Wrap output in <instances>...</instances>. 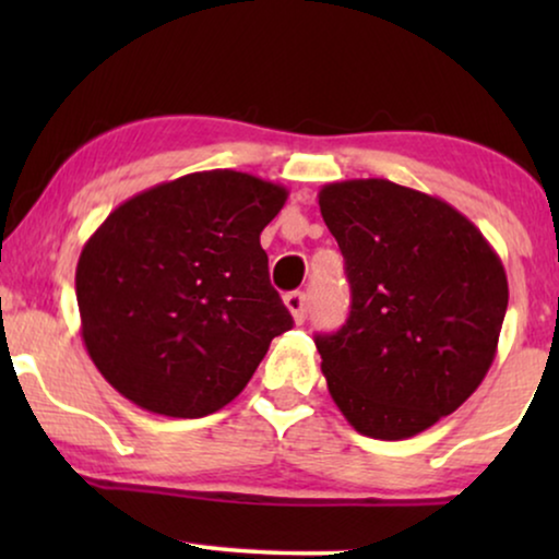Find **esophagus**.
Returning a JSON list of instances; mask_svg holds the SVG:
<instances>
[{"label": "esophagus", "instance_id": "esophagus-1", "mask_svg": "<svg viewBox=\"0 0 559 559\" xmlns=\"http://www.w3.org/2000/svg\"><path fill=\"white\" fill-rule=\"evenodd\" d=\"M285 305H287V310L293 312L295 323H302L305 316H308V297H305V293L285 295Z\"/></svg>", "mask_w": 559, "mask_h": 559}]
</instances>
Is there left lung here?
Masks as SVG:
<instances>
[{
	"mask_svg": "<svg viewBox=\"0 0 559 559\" xmlns=\"http://www.w3.org/2000/svg\"><path fill=\"white\" fill-rule=\"evenodd\" d=\"M318 203L350 285L346 325L316 338L328 392L361 435L415 438L491 369L507 272L461 211L415 188L343 180Z\"/></svg>",
	"mask_w": 559,
	"mask_h": 559,
	"instance_id": "8db88e82",
	"label": "left lung"
}]
</instances>
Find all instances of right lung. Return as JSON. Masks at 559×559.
<instances>
[{"label": "right lung", "instance_id": "right-lung-1", "mask_svg": "<svg viewBox=\"0 0 559 559\" xmlns=\"http://www.w3.org/2000/svg\"><path fill=\"white\" fill-rule=\"evenodd\" d=\"M287 188L236 170L190 173L117 205L75 266L81 335L136 407L195 419L226 407L293 316L259 234Z\"/></svg>", "mask_w": 559, "mask_h": 559}]
</instances>
